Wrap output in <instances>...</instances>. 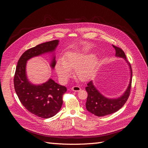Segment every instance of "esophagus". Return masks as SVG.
I'll use <instances>...</instances> for the list:
<instances>
[{
  "mask_svg": "<svg viewBox=\"0 0 148 148\" xmlns=\"http://www.w3.org/2000/svg\"><path fill=\"white\" fill-rule=\"evenodd\" d=\"M71 90L73 91H75V92H78L81 90V88H80L79 86H73L72 88H71Z\"/></svg>",
  "mask_w": 148,
  "mask_h": 148,
  "instance_id": "obj_1",
  "label": "esophagus"
}]
</instances>
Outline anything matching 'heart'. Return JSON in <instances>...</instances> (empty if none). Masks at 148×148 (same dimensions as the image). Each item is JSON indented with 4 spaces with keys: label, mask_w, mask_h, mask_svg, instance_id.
<instances>
[{
    "label": "heart",
    "mask_w": 148,
    "mask_h": 148,
    "mask_svg": "<svg viewBox=\"0 0 148 148\" xmlns=\"http://www.w3.org/2000/svg\"><path fill=\"white\" fill-rule=\"evenodd\" d=\"M98 63L96 56L90 53L70 52L66 53L63 59L56 62V71L62 82H66L74 70V75L82 82L91 78Z\"/></svg>",
    "instance_id": "obj_1"
}]
</instances>
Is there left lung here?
<instances>
[{
	"instance_id": "obj_1",
	"label": "left lung",
	"mask_w": 148,
	"mask_h": 148,
	"mask_svg": "<svg viewBox=\"0 0 148 148\" xmlns=\"http://www.w3.org/2000/svg\"><path fill=\"white\" fill-rule=\"evenodd\" d=\"M112 46L115 50V56L123 58L128 64L130 69V79L128 86L125 92L117 98H108L103 96L95 86L92 81H90L87 84V86L85 88L88 92L86 103V109L89 112L97 117H102L118 111L127 102L130 93L132 78L131 65L128 62L126 56L122 49L114 45Z\"/></svg>"
}]
</instances>
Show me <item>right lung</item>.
Wrapping results in <instances>:
<instances>
[{
    "mask_svg": "<svg viewBox=\"0 0 148 148\" xmlns=\"http://www.w3.org/2000/svg\"><path fill=\"white\" fill-rule=\"evenodd\" d=\"M59 42V40H53L40 44L25 51L18 62L14 76L15 92L21 103L31 113L42 119L52 117L59 112L63 104L62 96L66 91V88L57 84L51 78L41 84L31 83L26 75V63L33 57L54 52ZM52 54L50 66L53 69L56 60L54 53Z\"/></svg>",
    "mask_w": 148,
    "mask_h": 148,
    "instance_id": "1",
    "label": "right lung"
}]
</instances>
